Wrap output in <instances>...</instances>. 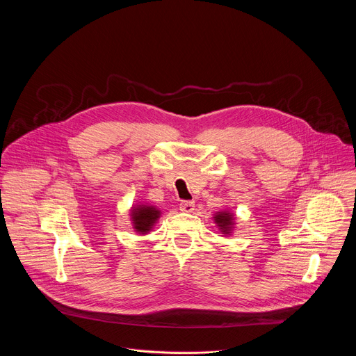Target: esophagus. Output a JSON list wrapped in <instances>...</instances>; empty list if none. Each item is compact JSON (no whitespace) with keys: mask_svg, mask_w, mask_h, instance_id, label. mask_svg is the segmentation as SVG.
Segmentation results:
<instances>
[{"mask_svg":"<svg viewBox=\"0 0 356 356\" xmlns=\"http://www.w3.org/2000/svg\"><path fill=\"white\" fill-rule=\"evenodd\" d=\"M180 210L183 213H191L194 210V201H181L180 202Z\"/></svg>","mask_w":356,"mask_h":356,"instance_id":"34e87169","label":"esophagus"}]
</instances>
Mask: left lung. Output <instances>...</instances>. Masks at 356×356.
Returning a JSON list of instances; mask_svg holds the SVG:
<instances>
[{"label":"left lung","instance_id":"8db88e82","mask_svg":"<svg viewBox=\"0 0 356 356\" xmlns=\"http://www.w3.org/2000/svg\"><path fill=\"white\" fill-rule=\"evenodd\" d=\"M214 224L217 225L218 231L224 235V236H231L234 229H235V214L231 210H220L217 213H214Z\"/></svg>","mask_w":356,"mask_h":356}]
</instances>
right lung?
Listing matches in <instances>:
<instances>
[{
  "mask_svg": "<svg viewBox=\"0 0 356 356\" xmlns=\"http://www.w3.org/2000/svg\"><path fill=\"white\" fill-rule=\"evenodd\" d=\"M161 216L162 211L156 206L147 204V202H136L129 210L132 228L139 235H146L154 229Z\"/></svg>",
  "mask_w": 356,
  "mask_h": 356,
  "instance_id": "1",
  "label": "right lung"
}]
</instances>
